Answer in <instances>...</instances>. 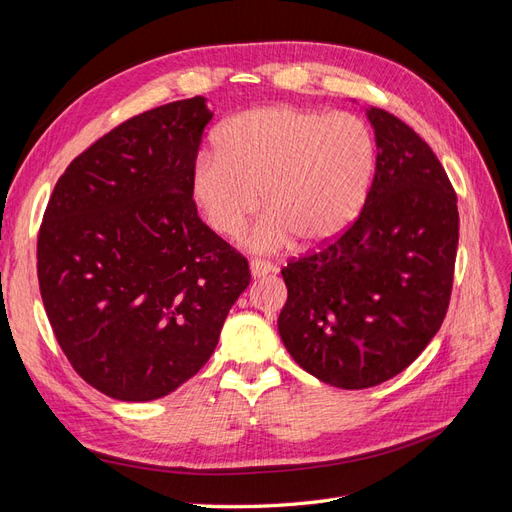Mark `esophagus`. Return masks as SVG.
<instances>
[{
    "label": "esophagus",
    "mask_w": 512,
    "mask_h": 512,
    "mask_svg": "<svg viewBox=\"0 0 512 512\" xmlns=\"http://www.w3.org/2000/svg\"><path fill=\"white\" fill-rule=\"evenodd\" d=\"M250 269H252V275H254V277H262V275H267V273L273 271V265H271V262H267V260L254 258V260L250 262Z\"/></svg>",
    "instance_id": "1"
}]
</instances>
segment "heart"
I'll return each mask as SVG.
<instances>
[{
	"instance_id": "obj_1",
	"label": "heart",
	"mask_w": 512,
	"mask_h": 512,
	"mask_svg": "<svg viewBox=\"0 0 512 512\" xmlns=\"http://www.w3.org/2000/svg\"><path fill=\"white\" fill-rule=\"evenodd\" d=\"M376 170V143L352 113L267 106L228 119L215 153H200L190 188L207 224L237 239L262 207L256 250L299 239L318 247L359 218Z\"/></svg>"
}]
</instances>
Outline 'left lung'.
<instances>
[{
    "mask_svg": "<svg viewBox=\"0 0 512 512\" xmlns=\"http://www.w3.org/2000/svg\"><path fill=\"white\" fill-rule=\"evenodd\" d=\"M376 173L337 239L282 269V342L307 374L369 389L401 374L442 327L459 243L457 194L408 123L371 106Z\"/></svg>",
    "mask_w": 512,
    "mask_h": 512,
    "instance_id": "8db88e82",
    "label": "left lung"
}]
</instances>
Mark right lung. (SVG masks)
Listing matches in <instances>:
<instances>
[{"label": "right lung", "instance_id": "1", "mask_svg": "<svg viewBox=\"0 0 512 512\" xmlns=\"http://www.w3.org/2000/svg\"><path fill=\"white\" fill-rule=\"evenodd\" d=\"M209 121L203 96L130 117L70 162L46 205V316L76 374L113 399H158L198 374L252 280L192 198Z\"/></svg>", "mask_w": 512, "mask_h": 512}]
</instances>
